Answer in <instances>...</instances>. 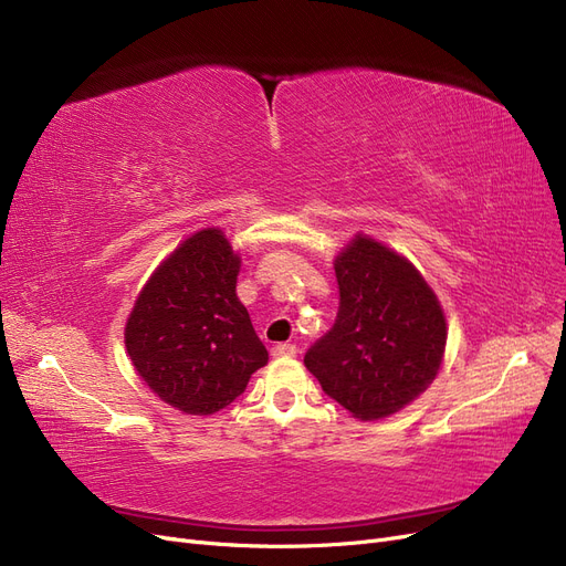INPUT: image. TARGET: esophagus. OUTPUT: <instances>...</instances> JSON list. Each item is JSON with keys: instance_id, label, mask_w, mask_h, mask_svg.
Here are the masks:
<instances>
[{"instance_id": "obj_1", "label": "esophagus", "mask_w": 566, "mask_h": 566, "mask_svg": "<svg viewBox=\"0 0 566 566\" xmlns=\"http://www.w3.org/2000/svg\"><path fill=\"white\" fill-rule=\"evenodd\" d=\"M270 354H273L275 358H289V356H296V344H275L273 349H270Z\"/></svg>"}]
</instances>
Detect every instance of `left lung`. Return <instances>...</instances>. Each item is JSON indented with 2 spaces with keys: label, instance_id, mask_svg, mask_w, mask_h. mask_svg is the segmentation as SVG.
Returning <instances> with one entry per match:
<instances>
[{
  "label": "left lung",
  "instance_id": "8db88e82",
  "mask_svg": "<svg viewBox=\"0 0 566 566\" xmlns=\"http://www.w3.org/2000/svg\"><path fill=\"white\" fill-rule=\"evenodd\" d=\"M333 265L337 318L307 349L305 367L354 419H386L437 377L449 335L444 310L413 263L370 235L358 233Z\"/></svg>",
  "mask_w": 566,
  "mask_h": 566
}]
</instances>
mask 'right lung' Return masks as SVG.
<instances>
[{
    "mask_svg": "<svg viewBox=\"0 0 566 566\" xmlns=\"http://www.w3.org/2000/svg\"><path fill=\"white\" fill-rule=\"evenodd\" d=\"M240 256L222 229L182 240L140 289L125 326L136 375L185 413L231 405L268 363L235 293Z\"/></svg>",
    "mask_w": 566,
    "mask_h": 566,
    "instance_id": "1",
    "label": "right lung"
}]
</instances>
